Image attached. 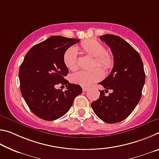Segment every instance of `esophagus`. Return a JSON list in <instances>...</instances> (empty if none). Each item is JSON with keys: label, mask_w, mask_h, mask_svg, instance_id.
<instances>
[{"label": "esophagus", "mask_w": 159, "mask_h": 159, "mask_svg": "<svg viewBox=\"0 0 159 159\" xmlns=\"http://www.w3.org/2000/svg\"><path fill=\"white\" fill-rule=\"evenodd\" d=\"M82 90H83V92H85V91H87L88 90V88H86V87H83L82 88Z\"/></svg>", "instance_id": "34e87169"}]
</instances>
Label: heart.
<instances>
[{
	"mask_svg": "<svg viewBox=\"0 0 159 159\" xmlns=\"http://www.w3.org/2000/svg\"><path fill=\"white\" fill-rule=\"evenodd\" d=\"M80 48L83 52L95 57L93 67L99 66L105 71L111 69L114 66V58L107 52L106 48L97 41H85L80 43ZM64 62L71 71H75L79 66L78 50L71 47L64 54ZM102 76L101 69L95 68L91 71H79L71 75V81L82 86H88L98 81Z\"/></svg>",
	"mask_w": 159,
	"mask_h": 159,
	"instance_id": "b5f03b06",
	"label": "heart"
}]
</instances>
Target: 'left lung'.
I'll list each match as a JSON object with an SVG mask.
<instances>
[{
	"instance_id": "left-lung-1",
	"label": "left lung",
	"mask_w": 159,
	"mask_h": 159,
	"mask_svg": "<svg viewBox=\"0 0 159 159\" xmlns=\"http://www.w3.org/2000/svg\"><path fill=\"white\" fill-rule=\"evenodd\" d=\"M111 48L114 66L105 79L99 83L104 90L99 98L91 103L95 114L107 123L125 119L138 104L145 82L143 63L139 53L118 36L105 34L99 36ZM111 90L109 95L105 93Z\"/></svg>"
}]
</instances>
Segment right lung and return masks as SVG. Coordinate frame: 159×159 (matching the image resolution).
<instances>
[{
	"mask_svg": "<svg viewBox=\"0 0 159 159\" xmlns=\"http://www.w3.org/2000/svg\"><path fill=\"white\" fill-rule=\"evenodd\" d=\"M79 41L61 36H50L32 47L20 65L21 95L31 111L41 119L60 118L82 93L79 85L69 83L64 79L69 69L64 62V54ZM58 84H65L67 90L63 92L56 89Z\"/></svg>",
	"mask_w": 159,
	"mask_h": 159,
	"instance_id": "right-lung-1",
	"label": "right lung"
}]
</instances>
